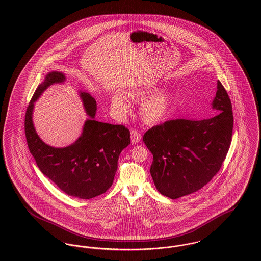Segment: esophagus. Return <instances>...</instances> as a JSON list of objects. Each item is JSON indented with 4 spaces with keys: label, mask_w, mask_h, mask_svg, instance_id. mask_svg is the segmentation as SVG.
Listing matches in <instances>:
<instances>
[{
    "label": "esophagus",
    "mask_w": 261,
    "mask_h": 261,
    "mask_svg": "<svg viewBox=\"0 0 261 261\" xmlns=\"http://www.w3.org/2000/svg\"><path fill=\"white\" fill-rule=\"evenodd\" d=\"M141 134L137 130H132L131 131V142L132 144H138L141 141Z\"/></svg>",
    "instance_id": "esophagus-1"
}]
</instances>
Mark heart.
Masks as SVG:
<instances>
[{
	"label": "heart",
	"mask_w": 261,
	"mask_h": 261,
	"mask_svg": "<svg viewBox=\"0 0 261 261\" xmlns=\"http://www.w3.org/2000/svg\"><path fill=\"white\" fill-rule=\"evenodd\" d=\"M155 88L154 85L133 88L128 90L125 95L131 101H139L155 90ZM126 98L121 94H114L112 96V109L119 114H126L130 110ZM172 99L173 94L171 91L162 90L149 95L140 105L139 112L142 120L149 125L158 124L163 121L169 112Z\"/></svg>",
	"instance_id": "heart-1"
}]
</instances>
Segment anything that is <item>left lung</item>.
I'll return each instance as SVG.
<instances>
[{"label": "left lung", "instance_id": "1", "mask_svg": "<svg viewBox=\"0 0 261 261\" xmlns=\"http://www.w3.org/2000/svg\"><path fill=\"white\" fill-rule=\"evenodd\" d=\"M208 119H175L148 130L143 141L153 155L149 172L158 191L178 199L199 191L219 171L231 145L234 117L230 98L217 81Z\"/></svg>", "mask_w": 261, "mask_h": 261}]
</instances>
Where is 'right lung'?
<instances>
[{"label": "right lung", "instance_id": "obj_1", "mask_svg": "<svg viewBox=\"0 0 261 261\" xmlns=\"http://www.w3.org/2000/svg\"><path fill=\"white\" fill-rule=\"evenodd\" d=\"M65 81V75L50 71L38 86L25 114V136L39 169L66 195L89 199L112 186L120 152L130 145V131L123 125L95 119L97 102L87 92H79L89 118L80 137L64 148L46 144L33 124L34 102L48 88Z\"/></svg>", "mask_w": 261, "mask_h": 261}]
</instances>
